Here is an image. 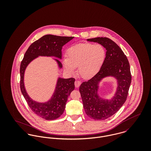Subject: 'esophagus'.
<instances>
[{
	"mask_svg": "<svg viewBox=\"0 0 151 151\" xmlns=\"http://www.w3.org/2000/svg\"><path fill=\"white\" fill-rule=\"evenodd\" d=\"M74 84H75V86L76 87H78V86H80V84H81V82L80 81H78V80H76V81H75V83H74Z\"/></svg>",
	"mask_w": 151,
	"mask_h": 151,
	"instance_id": "34e87169",
	"label": "esophagus"
}]
</instances>
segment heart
I'll return each instance as SVG.
<instances>
[{"mask_svg": "<svg viewBox=\"0 0 151 151\" xmlns=\"http://www.w3.org/2000/svg\"><path fill=\"white\" fill-rule=\"evenodd\" d=\"M105 58L106 50L102 45L80 43L68 49L63 65L65 69L71 73H73L78 66L80 76L89 78L100 70Z\"/></svg>", "mask_w": 151, "mask_h": 151, "instance_id": "b5f03b06", "label": "heart"}]
</instances>
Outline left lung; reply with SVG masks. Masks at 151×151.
I'll list each match as a JSON object with an SVG mask.
<instances>
[{
    "mask_svg": "<svg viewBox=\"0 0 151 151\" xmlns=\"http://www.w3.org/2000/svg\"><path fill=\"white\" fill-rule=\"evenodd\" d=\"M87 41L100 43L107 51L100 70L92 78L83 82L79 91L87 116L94 120H104L115 114L127 99L131 82L129 62L120 47L110 39L97 37ZM110 75L117 78L118 87L114 98L111 101H105L97 94L98 82L101 78Z\"/></svg>",
    "mask_w": 151,
    "mask_h": 151,
    "instance_id": "8db88e82",
    "label": "left lung"
}]
</instances>
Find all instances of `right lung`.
<instances>
[{
	"instance_id": "right-lung-1",
	"label": "right lung",
	"mask_w": 151,
	"mask_h": 151,
	"mask_svg": "<svg viewBox=\"0 0 151 151\" xmlns=\"http://www.w3.org/2000/svg\"><path fill=\"white\" fill-rule=\"evenodd\" d=\"M74 37H60L53 35H44L32 43L24 56L20 65V89L29 107L33 112L46 120H55L64 112L66 102L70 93L74 89L75 78H59L52 99L45 104L33 101L27 95L24 86V74L27 65L38 56H53L62 59L63 46ZM60 67L62 63L56 59Z\"/></svg>"
}]
</instances>
